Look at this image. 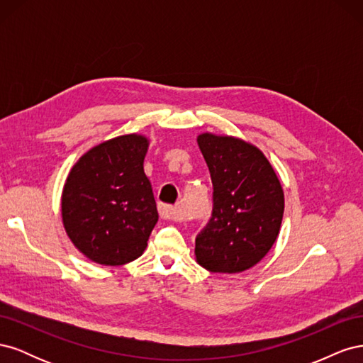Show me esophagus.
<instances>
[{
  "label": "esophagus",
  "instance_id": "34e87169",
  "mask_svg": "<svg viewBox=\"0 0 363 363\" xmlns=\"http://www.w3.org/2000/svg\"><path fill=\"white\" fill-rule=\"evenodd\" d=\"M159 215L162 219H177V212H175V207L168 204H160L159 206Z\"/></svg>",
  "mask_w": 363,
  "mask_h": 363
}]
</instances>
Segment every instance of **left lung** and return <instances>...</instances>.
Wrapping results in <instances>:
<instances>
[{
  "instance_id": "1",
  "label": "left lung",
  "mask_w": 363,
  "mask_h": 363,
  "mask_svg": "<svg viewBox=\"0 0 363 363\" xmlns=\"http://www.w3.org/2000/svg\"><path fill=\"white\" fill-rule=\"evenodd\" d=\"M213 183V212L195 239V259L211 272L252 268L276 244L284 194L265 155L250 142L213 133L196 138Z\"/></svg>"
}]
</instances>
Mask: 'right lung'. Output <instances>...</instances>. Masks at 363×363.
Listing matches in <instances>:
<instances>
[{"label": "right lung", "mask_w": 363, "mask_h": 363, "mask_svg": "<svg viewBox=\"0 0 363 363\" xmlns=\"http://www.w3.org/2000/svg\"><path fill=\"white\" fill-rule=\"evenodd\" d=\"M150 140L131 133L95 145L71 168L62 221L74 247L106 267L125 265L147 248L159 213L144 172Z\"/></svg>", "instance_id": "obj_1"}]
</instances>
